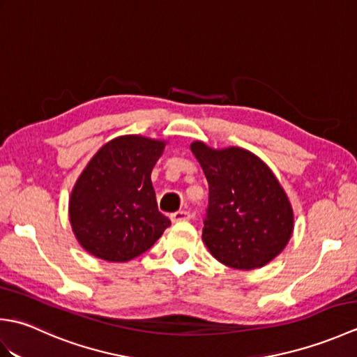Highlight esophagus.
<instances>
[{"label": "esophagus", "instance_id": "1", "mask_svg": "<svg viewBox=\"0 0 357 357\" xmlns=\"http://www.w3.org/2000/svg\"><path fill=\"white\" fill-rule=\"evenodd\" d=\"M170 219L173 222H184V221H188L190 219V213L185 210H179V211H174V213L170 216Z\"/></svg>", "mask_w": 357, "mask_h": 357}]
</instances>
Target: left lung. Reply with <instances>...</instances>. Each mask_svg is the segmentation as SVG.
<instances>
[{
  "label": "left lung",
  "mask_w": 357,
  "mask_h": 357,
  "mask_svg": "<svg viewBox=\"0 0 357 357\" xmlns=\"http://www.w3.org/2000/svg\"><path fill=\"white\" fill-rule=\"evenodd\" d=\"M190 149L208 183L204 244L227 267H264L287 247L294 229L293 207L275 173L245 149H211L202 141Z\"/></svg>",
  "instance_id": "left-lung-1"
}]
</instances>
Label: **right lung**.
Segmentation results:
<instances>
[{"label": "right lung", "instance_id": "add662e5", "mask_svg": "<svg viewBox=\"0 0 357 357\" xmlns=\"http://www.w3.org/2000/svg\"><path fill=\"white\" fill-rule=\"evenodd\" d=\"M165 144L124 135L90 159L69 199L73 234L87 253L107 262L132 261L170 225L158 210L150 178Z\"/></svg>", "mask_w": 357, "mask_h": 357}]
</instances>
